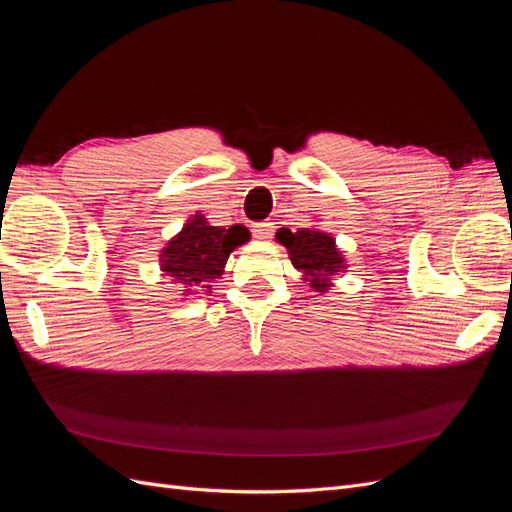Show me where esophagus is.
<instances>
[{
	"mask_svg": "<svg viewBox=\"0 0 512 512\" xmlns=\"http://www.w3.org/2000/svg\"><path fill=\"white\" fill-rule=\"evenodd\" d=\"M273 222L271 220H265V222H256L254 226H252V235L256 237V239H269L271 235H273Z\"/></svg>",
	"mask_w": 512,
	"mask_h": 512,
	"instance_id": "obj_1",
	"label": "esophagus"
}]
</instances>
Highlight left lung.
<instances>
[{"mask_svg": "<svg viewBox=\"0 0 512 512\" xmlns=\"http://www.w3.org/2000/svg\"><path fill=\"white\" fill-rule=\"evenodd\" d=\"M277 241L286 245L292 265L305 273V280L314 290L322 292L329 288V275L342 269V256H339L335 239L327 232L299 228L292 232L282 228L277 232Z\"/></svg>", "mask_w": 512, "mask_h": 512, "instance_id": "obj_1", "label": "left lung"}]
</instances>
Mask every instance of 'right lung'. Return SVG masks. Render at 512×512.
Segmentation results:
<instances>
[{
  "label": "right lung",
  "instance_id": "obj_1",
  "mask_svg": "<svg viewBox=\"0 0 512 512\" xmlns=\"http://www.w3.org/2000/svg\"><path fill=\"white\" fill-rule=\"evenodd\" d=\"M247 239L250 232L241 224L230 228L209 226L203 215H194V220L185 224L179 235L166 245L162 252V271L188 294L209 288L207 284L224 273L230 252Z\"/></svg>",
  "mask_w": 512,
  "mask_h": 512
}]
</instances>
